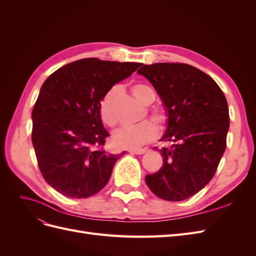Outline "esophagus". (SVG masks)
<instances>
[{
  "label": "esophagus",
  "mask_w": 256,
  "mask_h": 256,
  "mask_svg": "<svg viewBox=\"0 0 256 256\" xmlns=\"http://www.w3.org/2000/svg\"><path fill=\"white\" fill-rule=\"evenodd\" d=\"M130 154H142L144 152H146V150L145 148H142V150H128Z\"/></svg>",
  "instance_id": "esophagus-1"
}]
</instances>
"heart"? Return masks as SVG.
Here are the masks:
<instances>
[{
	"label": "heart",
	"instance_id": "obj_1",
	"mask_svg": "<svg viewBox=\"0 0 256 256\" xmlns=\"http://www.w3.org/2000/svg\"><path fill=\"white\" fill-rule=\"evenodd\" d=\"M131 92L138 99V102H140L144 106L152 104L154 102V98H156L154 90L148 85L143 83L134 84L132 88H131ZM120 92V86H113L106 92V94L102 99V102H100V116H102V120L106 126L113 127L118 122L115 113V104L118 102ZM150 118L160 128L164 127L168 120L166 113L160 109L152 110ZM157 134V127L152 122L144 120L138 124V125L120 129L114 134V142L118 147H122V148L138 150L145 144L152 141Z\"/></svg>",
	"mask_w": 256,
	"mask_h": 256
}]
</instances>
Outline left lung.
<instances>
[{"label":"left lung","instance_id":"8db88e82","mask_svg":"<svg viewBox=\"0 0 256 256\" xmlns=\"http://www.w3.org/2000/svg\"><path fill=\"white\" fill-rule=\"evenodd\" d=\"M138 74L152 83L164 104L168 120L160 141L170 144L158 150L164 164L145 182L162 200L189 198L210 182L226 150V98L212 76L188 64H142Z\"/></svg>","mask_w":256,"mask_h":256}]
</instances>
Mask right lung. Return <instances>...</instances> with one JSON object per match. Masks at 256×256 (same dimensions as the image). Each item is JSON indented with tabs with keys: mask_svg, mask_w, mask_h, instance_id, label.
I'll list each match as a JSON object with an SVG mask.
<instances>
[{
	"mask_svg": "<svg viewBox=\"0 0 256 256\" xmlns=\"http://www.w3.org/2000/svg\"><path fill=\"white\" fill-rule=\"evenodd\" d=\"M141 65L83 58L58 68L44 82L32 112V143L40 172L54 190L85 198L109 182L122 154L102 150L110 134L100 102Z\"/></svg>",
	"mask_w": 256,
	"mask_h": 256,
	"instance_id": "right-lung-1",
	"label": "right lung"
}]
</instances>
